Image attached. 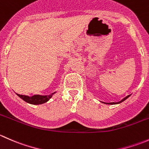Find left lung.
I'll return each mask as SVG.
<instances>
[{
  "label": "left lung",
  "instance_id": "obj_1",
  "mask_svg": "<svg viewBox=\"0 0 149 149\" xmlns=\"http://www.w3.org/2000/svg\"><path fill=\"white\" fill-rule=\"evenodd\" d=\"M130 95H128V96H127V97H125L124 99H123V100H122L121 101L118 102H110V103H104V104H120V103L123 102H124L125 100H127V99L128 98V97H130Z\"/></svg>",
  "mask_w": 149,
  "mask_h": 149
}]
</instances>
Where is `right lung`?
I'll return each mask as SVG.
<instances>
[{"instance_id": "add662e5", "label": "right lung", "mask_w": 149, "mask_h": 149, "mask_svg": "<svg viewBox=\"0 0 149 149\" xmlns=\"http://www.w3.org/2000/svg\"><path fill=\"white\" fill-rule=\"evenodd\" d=\"M55 92L52 93L50 95H46V96H42V95H34L32 97H29L26 95H21V94H18L17 95L20 97L21 99L25 101L26 102L31 104H42L48 102L49 99L52 97Z\"/></svg>"}]
</instances>
